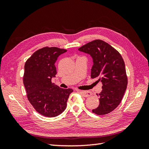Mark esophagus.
I'll use <instances>...</instances> for the list:
<instances>
[{
	"instance_id": "34e87169",
	"label": "esophagus",
	"mask_w": 149,
	"mask_h": 149,
	"mask_svg": "<svg viewBox=\"0 0 149 149\" xmlns=\"http://www.w3.org/2000/svg\"><path fill=\"white\" fill-rule=\"evenodd\" d=\"M79 92H80L81 93L82 95H83L84 97H88L90 96L91 95V93L90 91H82V90H77Z\"/></svg>"
}]
</instances>
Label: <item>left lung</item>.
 Instances as JSON below:
<instances>
[{
	"label": "left lung",
	"instance_id": "8db88e82",
	"mask_svg": "<svg viewBox=\"0 0 149 149\" xmlns=\"http://www.w3.org/2000/svg\"><path fill=\"white\" fill-rule=\"evenodd\" d=\"M93 58L91 77L98 78L102 83L99 94V105L92 110L96 115H104L115 109L121 102L127 88V76L121 54L109 44L101 40L90 42L78 49Z\"/></svg>",
	"mask_w": 149,
	"mask_h": 149
}]
</instances>
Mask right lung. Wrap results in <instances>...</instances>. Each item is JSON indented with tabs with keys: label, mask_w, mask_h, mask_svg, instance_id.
I'll return each mask as SVG.
<instances>
[{
	"label": "right lung",
	"mask_w": 149,
	"mask_h": 149,
	"mask_svg": "<svg viewBox=\"0 0 149 149\" xmlns=\"http://www.w3.org/2000/svg\"><path fill=\"white\" fill-rule=\"evenodd\" d=\"M67 50L45 47L36 50L24 66L23 81L27 99L36 111L47 117H55L64 111L73 90L63 89L52 83L57 74L54 63Z\"/></svg>",
	"instance_id": "right-lung-1"
}]
</instances>
